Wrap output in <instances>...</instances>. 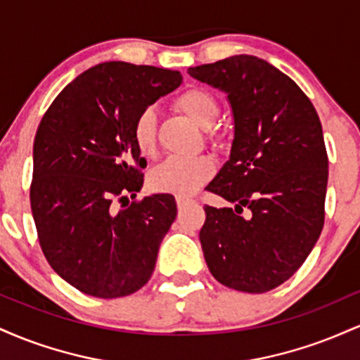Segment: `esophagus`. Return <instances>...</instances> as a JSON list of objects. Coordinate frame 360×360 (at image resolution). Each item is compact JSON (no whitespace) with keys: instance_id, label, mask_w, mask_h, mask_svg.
Wrapping results in <instances>:
<instances>
[{"instance_id":"1","label":"esophagus","mask_w":360,"mask_h":360,"mask_svg":"<svg viewBox=\"0 0 360 360\" xmlns=\"http://www.w3.org/2000/svg\"><path fill=\"white\" fill-rule=\"evenodd\" d=\"M176 201H177V208H179V210H183L184 206L189 203V200H184V198H177Z\"/></svg>"}]
</instances>
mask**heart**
<instances>
[{"instance_id": "b5f03b06", "label": "heart", "mask_w": 360, "mask_h": 360, "mask_svg": "<svg viewBox=\"0 0 360 360\" xmlns=\"http://www.w3.org/2000/svg\"><path fill=\"white\" fill-rule=\"evenodd\" d=\"M176 105L184 111L194 123L205 130H212L220 117V106L212 93L201 88H191L179 94ZM155 122L154 108H146L134 123V142L140 154L152 155L155 148ZM214 162L210 157L179 159L171 157L159 164L148 177V184L157 193L174 194L177 198L193 196L214 174Z\"/></svg>"}]
</instances>
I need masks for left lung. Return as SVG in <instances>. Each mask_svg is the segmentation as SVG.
Wrapping results in <instances>:
<instances>
[{
    "label": "left lung",
    "instance_id": "8db88e82",
    "mask_svg": "<svg viewBox=\"0 0 360 360\" xmlns=\"http://www.w3.org/2000/svg\"><path fill=\"white\" fill-rule=\"evenodd\" d=\"M188 74L223 91L233 115L230 159L206 189L235 208L205 206V260L223 286L271 291L300 269L323 229L328 157L320 118L291 77L255 56Z\"/></svg>",
    "mask_w": 360,
    "mask_h": 360
}]
</instances>
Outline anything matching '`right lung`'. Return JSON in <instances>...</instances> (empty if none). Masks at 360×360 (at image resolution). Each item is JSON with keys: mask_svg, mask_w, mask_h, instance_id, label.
Wrapping results in <instances>:
<instances>
[{"mask_svg": "<svg viewBox=\"0 0 360 360\" xmlns=\"http://www.w3.org/2000/svg\"><path fill=\"white\" fill-rule=\"evenodd\" d=\"M181 82L179 71L103 62L69 82L37 128L30 205L40 247L86 295H131L154 272L177 213L174 196L152 194L118 212L113 201L143 186L135 120Z\"/></svg>", "mask_w": 360, "mask_h": 360, "instance_id": "1", "label": "right lung"}]
</instances>
